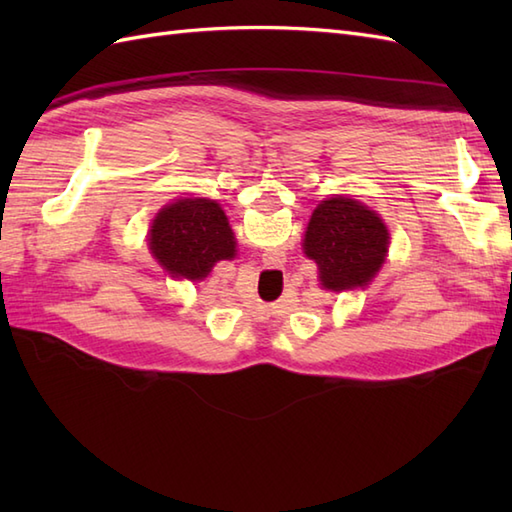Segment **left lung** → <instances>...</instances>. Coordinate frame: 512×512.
I'll return each instance as SVG.
<instances>
[{"instance_id": "8db88e82", "label": "left lung", "mask_w": 512, "mask_h": 512, "mask_svg": "<svg viewBox=\"0 0 512 512\" xmlns=\"http://www.w3.org/2000/svg\"><path fill=\"white\" fill-rule=\"evenodd\" d=\"M389 231L376 211L343 198L321 200L303 237V253L319 268L321 288L332 292L367 288L385 264Z\"/></svg>"}]
</instances>
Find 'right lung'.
Here are the masks:
<instances>
[{
    "label": "right lung",
    "instance_id": "obj_1",
    "mask_svg": "<svg viewBox=\"0 0 512 512\" xmlns=\"http://www.w3.org/2000/svg\"><path fill=\"white\" fill-rule=\"evenodd\" d=\"M149 250L173 279L202 281L217 262L235 257V237L215 200L182 198L154 217Z\"/></svg>",
    "mask_w": 512,
    "mask_h": 512
}]
</instances>
